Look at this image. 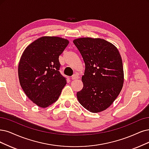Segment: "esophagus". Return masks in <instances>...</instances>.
Returning a JSON list of instances; mask_svg holds the SVG:
<instances>
[{"instance_id": "obj_1", "label": "esophagus", "mask_w": 149, "mask_h": 149, "mask_svg": "<svg viewBox=\"0 0 149 149\" xmlns=\"http://www.w3.org/2000/svg\"><path fill=\"white\" fill-rule=\"evenodd\" d=\"M72 80H76V79H79V76L77 75V74H74L71 77Z\"/></svg>"}]
</instances>
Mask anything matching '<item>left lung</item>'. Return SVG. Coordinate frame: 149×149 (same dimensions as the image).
<instances>
[{"mask_svg":"<svg viewBox=\"0 0 149 149\" xmlns=\"http://www.w3.org/2000/svg\"><path fill=\"white\" fill-rule=\"evenodd\" d=\"M85 64L84 87L77 96L88 111L97 113L107 109L122 89L124 74L118 49L102 38L84 37L73 41Z\"/></svg>","mask_w":149,"mask_h":149,"instance_id":"1","label":"left lung"}]
</instances>
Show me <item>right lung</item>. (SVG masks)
I'll return each mask as SVG.
<instances>
[{
    "instance_id": "right-lung-1",
    "label": "right lung",
    "mask_w": 149,
    "mask_h": 149,
    "mask_svg": "<svg viewBox=\"0 0 149 149\" xmlns=\"http://www.w3.org/2000/svg\"><path fill=\"white\" fill-rule=\"evenodd\" d=\"M69 41L58 37L45 36L27 46L18 65L22 89L31 101L45 108L56 102L66 84L59 72V56Z\"/></svg>"
}]
</instances>
